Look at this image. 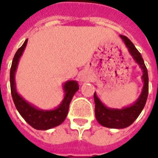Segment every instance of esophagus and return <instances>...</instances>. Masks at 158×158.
Returning <instances> with one entry per match:
<instances>
[{
	"label": "esophagus",
	"instance_id": "esophagus-1",
	"mask_svg": "<svg viewBox=\"0 0 158 158\" xmlns=\"http://www.w3.org/2000/svg\"><path fill=\"white\" fill-rule=\"evenodd\" d=\"M80 79H81V81H86V79H87V76H86L85 73H82L81 76H80Z\"/></svg>",
	"mask_w": 158,
	"mask_h": 158
}]
</instances>
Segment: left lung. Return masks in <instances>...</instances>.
Here are the masks:
<instances>
[{
	"label": "left lung",
	"instance_id": "left-lung-1",
	"mask_svg": "<svg viewBox=\"0 0 158 158\" xmlns=\"http://www.w3.org/2000/svg\"><path fill=\"white\" fill-rule=\"evenodd\" d=\"M120 37L125 44L126 47L128 48L129 54L132 56L133 59L142 70L141 79L144 85L142 91L138 99L130 106L123 107L121 109L110 108L106 106L98 98L96 93H94V101L96 104L95 114L96 120L101 125L111 129H124L131 125L141 113L146 105L148 96V73L141 54L138 52V50L135 48L132 42L130 41V40L123 35H120Z\"/></svg>",
	"mask_w": 158,
	"mask_h": 158
}]
</instances>
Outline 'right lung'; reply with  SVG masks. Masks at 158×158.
<instances>
[{
    "label": "right lung",
    "mask_w": 158,
    "mask_h": 158,
    "mask_svg": "<svg viewBox=\"0 0 158 158\" xmlns=\"http://www.w3.org/2000/svg\"><path fill=\"white\" fill-rule=\"evenodd\" d=\"M27 42L28 39L26 40L22 46L17 51L12 60V67L10 70V85H11L12 100L20 115L29 125L32 126L35 129L47 130L54 128L56 126L60 125L65 120L69 113V104L71 102V100L79 88V84L76 80H69L64 83L62 85V89L65 93L63 100L57 107L52 110L40 109L25 101L17 91L15 73L19 65V59L22 56L23 52L27 45Z\"/></svg>",
    "instance_id": "right-lung-1"
}]
</instances>
